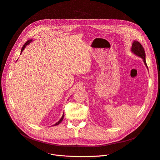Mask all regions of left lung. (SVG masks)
<instances>
[{"mask_svg": "<svg viewBox=\"0 0 160 160\" xmlns=\"http://www.w3.org/2000/svg\"><path fill=\"white\" fill-rule=\"evenodd\" d=\"M131 51H132L133 53H134L135 55L138 56L143 59V62H144V64H145V66H147V69H148L147 62H146L145 52H144V49L142 48V45L138 41H134L132 43V47Z\"/></svg>", "mask_w": 160, "mask_h": 160, "instance_id": "left-lung-1", "label": "left lung"}]
</instances>
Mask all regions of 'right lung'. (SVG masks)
<instances>
[{
    "instance_id": "1",
    "label": "right lung",
    "mask_w": 160,
    "mask_h": 160,
    "mask_svg": "<svg viewBox=\"0 0 160 160\" xmlns=\"http://www.w3.org/2000/svg\"><path fill=\"white\" fill-rule=\"evenodd\" d=\"M32 42V40H28L24 45H23V46H22V49H21V53H22V51H23L24 50V49L25 48V47L27 46V45H28V44H29L30 42ZM63 118H64V113H63V115H62V118H60V120H59V121H58L56 123V124H55L54 125H53V126H57V125H58L60 122H61L62 121V120H63Z\"/></svg>"
}]
</instances>
